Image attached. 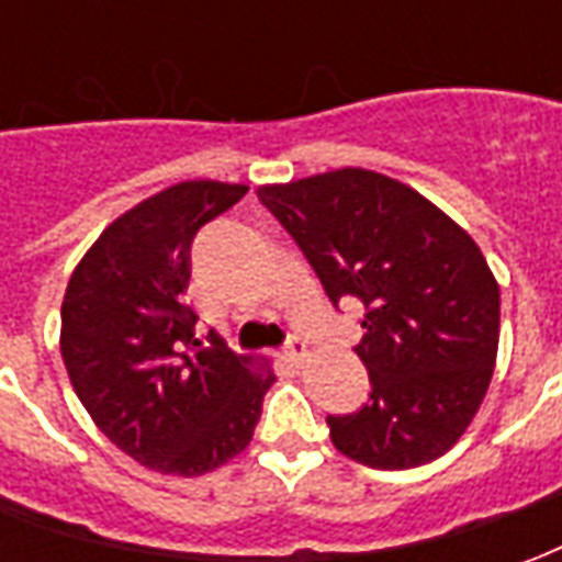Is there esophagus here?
Wrapping results in <instances>:
<instances>
[{
	"label": "esophagus",
	"mask_w": 562,
	"mask_h": 562,
	"mask_svg": "<svg viewBox=\"0 0 562 562\" xmlns=\"http://www.w3.org/2000/svg\"><path fill=\"white\" fill-rule=\"evenodd\" d=\"M282 358H285V361H289L292 367H301L306 358V342H301L297 337H294V340H289V346H285Z\"/></svg>",
	"instance_id": "1"
}]
</instances>
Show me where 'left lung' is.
Instances as JSON below:
<instances>
[{
	"mask_svg": "<svg viewBox=\"0 0 562 562\" xmlns=\"http://www.w3.org/2000/svg\"><path fill=\"white\" fill-rule=\"evenodd\" d=\"M334 304H364L355 346L370 401L328 415L330 442L373 470L442 458L482 406L499 346V285L482 249L413 186L337 168L258 186Z\"/></svg>",
	"mask_w": 562,
	"mask_h": 562,
	"instance_id": "obj_1",
	"label": "left lung"
}]
</instances>
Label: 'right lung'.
Listing matches in <instances>:
<instances>
[{
	"label": "right lung",
	"mask_w": 562,
	"mask_h": 562,
	"mask_svg": "<svg viewBox=\"0 0 562 562\" xmlns=\"http://www.w3.org/2000/svg\"><path fill=\"white\" fill-rule=\"evenodd\" d=\"M249 186L183 180L116 216L63 297L59 352L71 389L123 454L161 475H204L237 458L277 382L268 358L195 340V232Z\"/></svg>",
	"instance_id": "add662e5"
}]
</instances>
